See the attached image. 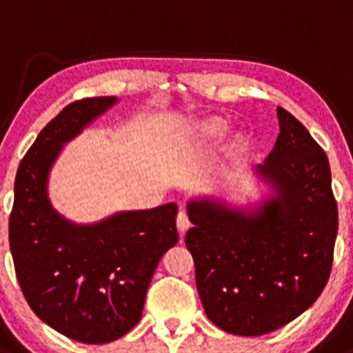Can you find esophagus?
<instances>
[{"mask_svg":"<svg viewBox=\"0 0 353 353\" xmlns=\"http://www.w3.org/2000/svg\"><path fill=\"white\" fill-rule=\"evenodd\" d=\"M176 227L181 233H185L190 228V220H188L187 213H185V212H180L176 215Z\"/></svg>","mask_w":353,"mask_h":353,"instance_id":"obj_1","label":"esophagus"}]
</instances>
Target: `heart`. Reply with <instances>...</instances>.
<instances>
[{"instance_id":"obj_1","label":"heart","mask_w":353,"mask_h":353,"mask_svg":"<svg viewBox=\"0 0 353 353\" xmlns=\"http://www.w3.org/2000/svg\"><path fill=\"white\" fill-rule=\"evenodd\" d=\"M230 123L228 120H225L223 117H207L203 120H200L196 123V137L203 141H215L219 138L223 137L228 132ZM252 140L247 133L240 132L235 137H232V140L228 141L225 146V157L230 163H236V161L243 160L247 157V153L250 152Z\"/></svg>"}]
</instances>
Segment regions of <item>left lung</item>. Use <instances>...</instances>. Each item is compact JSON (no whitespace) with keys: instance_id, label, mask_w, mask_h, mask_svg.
Returning a JSON list of instances; mask_svg holds the SVG:
<instances>
[{"instance_id":"1","label":"left lung","mask_w":353,"mask_h":353,"mask_svg":"<svg viewBox=\"0 0 353 353\" xmlns=\"http://www.w3.org/2000/svg\"><path fill=\"white\" fill-rule=\"evenodd\" d=\"M280 133L255 173L273 196L255 210L220 198L187 205L185 245L205 314L228 334L256 336L287 325L328 282L339 230L328 158L308 130L276 108Z\"/></svg>"}]
</instances>
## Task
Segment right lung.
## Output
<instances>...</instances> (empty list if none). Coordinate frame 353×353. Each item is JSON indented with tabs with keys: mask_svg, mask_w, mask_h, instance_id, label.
Segmentation results:
<instances>
[{
	"mask_svg": "<svg viewBox=\"0 0 353 353\" xmlns=\"http://www.w3.org/2000/svg\"><path fill=\"white\" fill-rule=\"evenodd\" d=\"M114 97L70 103L19 163L10 215V248L28 305L45 323L83 343H106L141 319L161 256L175 247L176 203L120 212L91 225L61 216L48 198L50 170Z\"/></svg>",
	"mask_w": 353,
	"mask_h": 353,
	"instance_id": "1",
	"label": "right lung"
}]
</instances>
